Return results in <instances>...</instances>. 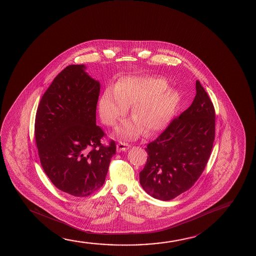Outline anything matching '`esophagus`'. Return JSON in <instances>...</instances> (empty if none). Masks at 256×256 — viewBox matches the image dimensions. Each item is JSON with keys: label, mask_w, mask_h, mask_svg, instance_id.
I'll list each match as a JSON object with an SVG mask.
<instances>
[{"label": "esophagus", "mask_w": 256, "mask_h": 256, "mask_svg": "<svg viewBox=\"0 0 256 256\" xmlns=\"http://www.w3.org/2000/svg\"><path fill=\"white\" fill-rule=\"evenodd\" d=\"M117 149L120 152H125L126 150L130 149V144L126 142H120L117 144Z\"/></svg>", "instance_id": "esophagus-1"}]
</instances>
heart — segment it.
I'll list each match as a JSON object with an SVG mask.
<instances>
[{
    "mask_svg": "<svg viewBox=\"0 0 256 256\" xmlns=\"http://www.w3.org/2000/svg\"><path fill=\"white\" fill-rule=\"evenodd\" d=\"M165 80L157 77L126 76L118 79L114 93L107 90L99 99L102 122L112 126L123 118L132 106L133 120L125 122L116 130L120 138L133 139L163 128L173 118L180 104V94L168 88Z\"/></svg>",
    "mask_w": 256,
    "mask_h": 256,
    "instance_id": "b5f03b06",
    "label": "heart"
}]
</instances>
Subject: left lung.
I'll use <instances>...</instances> for the list:
<instances>
[{
    "label": "left lung",
    "instance_id": "8db88e82",
    "mask_svg": "<svg viewBox=\"0 0 256 256\" xmlns=\"http://www.w3.org/2000/svg\"><path fill=\"white\" fill-rule=\"evenodd\" d=\"M190 106L147 144L140 184L154 198L170 200L192 187L208 162L216 133V112L200 82Z\"/></svg>",
    "mask_w": 256,
    "mask_h": 256
}]
</instances>
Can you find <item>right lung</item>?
<instances>
[{"mask_svg":"<svg viewBox=\"0 0 256 256\" xmlns=\"http://www.w3.org/2000/svg\"><path fill=\"white\" fill-rule=\"evenodd\" d=\"M84 64L68 66L56 77L36 112V141L40 162L52 184L75 197H86L102 187L114 140L96 125L100 83L85 72Z\"/></svg>","mask_w":256,"mask_h":256,"instance_id":"right-lung-1","label":"right lung"}]
</instances>
